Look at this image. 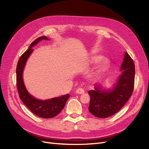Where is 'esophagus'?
I'll return each instance as SVG.
<instances>
[{"label": "esophagus", "mask_w": 149, "mask_h": 149, "mask_svg": "<svg viewBox=\"0 0 149 149\" xmlns=\"http://www.w3.org/2000/svg\"><path fill=\"white\" fill-rule=\"evenodd\" d=\"M76 93L78 94H81L84 93V91L82 88H78L77 90L76 91Z\"/></svg>", "instance_id": "esophagus-1"}]
</instances>
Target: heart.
<instances>
[{
    "instance_id": "heart-1",
    "label": "heart",
    "mask_w": 149,
    "mask_h": 149,
    "mask_svg": "<svg viewBox=\"0 0 149 149\" xmlns=\"http://www.w3.org/2000/svg\"><path fill=\"white\" fill-rule=\"evenodd\" d=\"M103 56L100 55H93L90 56L89 59L88 61V65H94L97 64L95 71L94 72V74H97L101 73H102L104 71H106L108 67L109 66V61L107 58H103ZM103 60H102V59Z\"/></svg>"
}]
</instances>
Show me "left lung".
<instances>
[{
    "mask_svg": "<svg viewBox=\"0 0 149 149\" xmlns=\"http://www.w3.org/2000/svg\"><path fill=\"white\" fill-rule=\"evenodd\" d=\"M120 75L111 88H104L102 82L94 84L90 90L89 111L99 118H106L118 112L131 96L134 86L135 66L132 58L125 52Z\"/></svg>",
    "mask_w": 149,
    "mask_h": 149,
    "instance_id": "8db88e82",
    "label": "left lung"
}]
</instances>
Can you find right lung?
Returning <instances> with one entry per match:
<instances>
[{
    "instance_id": "add662e5",
    "label": "right lung",
    "mask_w": 149,
    "mask_h": 149,
    "mask_svg": "<svg viewBox=\"0 0 149 149\" xmlns=\"http://www.w3.org/2000/svg\"><path fill=\"white\" fill-rule=\"evenodd\" d=\"M49 40L43 36L36 39L31 43L29 48L22 55L18 61L17 66V87L19 97L24 104L35 115L42 118H52L58 115L63 109L67 100L70 97V94L60 97H53L49 100H38L31 95L26 89L23 78V74L26 63L33 52L32 48L42 40Z\"/></svg>"
}]
</instances>
